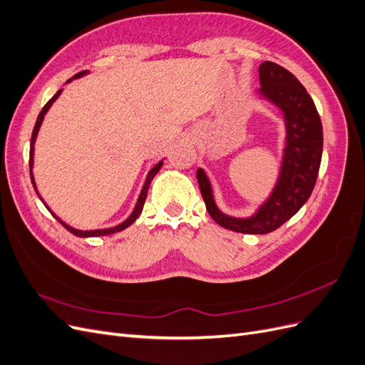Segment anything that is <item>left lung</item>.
<instances>
[{"label": "left lung", "mask_w": 365, "mask_h": 365, "mask_svg": "<svg viewBox=\"0 0 365 365\" xmlns=\"http://www.w3.org/2000/svg\"><path fill=\"white\" fill-rule=\"evenodd\" d=\"M258 73L262 86L257 91L258 98L272 103L284 122L278 174L269 195L251 215H229L217 206L205 170H197L206 211L214 220L229 231L254 235L275 231L301 210L314 191L322 155V125L306 88L292 73L275 62H262Z\"/></svg>", "instance_id": "left-lung-1"}]
</instances>
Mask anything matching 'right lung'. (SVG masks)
<instances>
[{"label":"right lung","instance_id":"add662e5","mask_svg":"<svg viewBox=\"0 0 365 365\" xmlns=\"http://www.w3.org/2000/svg\"><path fill=\"white\" fill-rule=\"evenodd\" d=\"M90 73V70H84V71H79L78 75H75L73 76L71 79H68L67 81V84L68 82H71L73 79H78V78H82V76H86V75H88ZM62 90L64 88H61V90H58L56 91V95L51 98L46 106H44V108L41 110V113H39V116H38V119H36V123H35V128H34V133H32V139H30V158H29V166H30V179H32V183H34V188H35V191H36V194H38V197L41 199V202H43L44 205H46V207L47 210L53 214L55 217H56V220L59 222V223H62V226H64L67 231H70L73 235H76V237H102V235H110V234H116V232H120V231H123V229H127L130 225H133L134 222H136V218L140 215V212H142V210H143V203H145V199H147V194H148V188H150V183H151V180L154 179V175L159 173V170L162 168V165H163V160L165 159H162L160 162H158L155 163L153 168L148 171V174H147V177H145V182H143V186H142V190H140V194H139V197H138V202H136V205H134V210H133V212L130 214V217L127 218V220H123L122 223H119V225H116V226H113V227H103V229H93V231H81V229H76V227H73V226H70V225H67L64 220H61V218L50 210L48 207V205L44 202V199L43 197H41V194H39V191H38V188H36V182H35V175H34V155H35V142H36V136H38V133H39V128H41V125H43V120H44V116L47 114V111L50 110V107L53 106V102L61 96V93H62Z\"/></svg>","mask_w":365,"mask_h":365}]
</instances>
